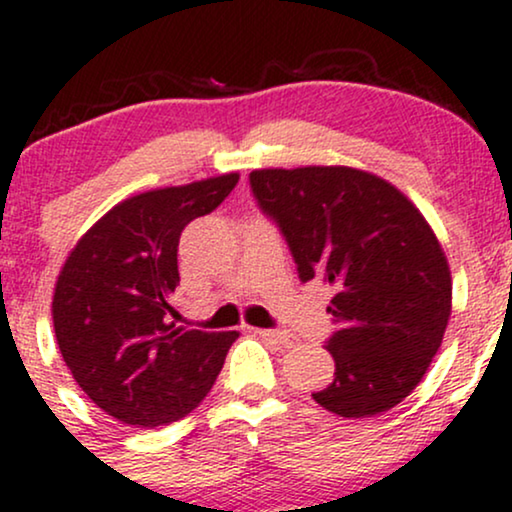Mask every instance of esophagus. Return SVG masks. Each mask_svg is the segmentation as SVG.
Masks as SVG:
<instances>
[{"label":"esophagus","instance_id":"1","mask_svg":"<svg viewBox=\"0 0 512 512\" xmlns=\"http://www.w3.org/2000/svg\"><path fill=\"white\" fill-rule=\"evenodd\" d=\"M255 334H260L262 339H269V342L281 344V346H293V342H296L289 332H279V330H255Z\"/></svg>","mask_w":512,"mask_h":512}]
</instances>
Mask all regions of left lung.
Returning a JSON list of instances; mask_svg holds the SVG:
<instances>
[{
  "mask_svg": "<svg viewBox=\"0 0 512 512\" xmlns=\"http://www.w3.org/2000/svg\"><path fill=\"white\" fill-rule=\"evenodd\" d=\"M257 204L284 233L298 279L334 286V378L320 407L366 419L397 407L431 366L452 310L448 257L395 185L349 166L252 170Z\"/></svg>",
  "mask_w": 512,
  "mask_h": 512,
  "instance_id": "1",
  "label": "left lung"
}]
</instances>
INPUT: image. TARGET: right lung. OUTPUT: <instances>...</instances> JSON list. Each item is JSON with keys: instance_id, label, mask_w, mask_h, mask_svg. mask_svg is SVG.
I'll return each mask as SVG.
<instances>
[{"instance_id": "1", "label": "right lung", "mask_w": 512, "mask_h": 512, "mask_svg": "<svg viewBox=\"0 0 512 512\" xmlns=\"http://www.w3.org/2000/svg\"><path fill=\"white\" fill-rule=\"evenodd\" d=\"M240 175L142 192L115 204L69 252L52 296L60 354L96 407L156 428L207 397L238 332L170 322L182 228L211 214Z\"/></svg>"}]
</instances>
